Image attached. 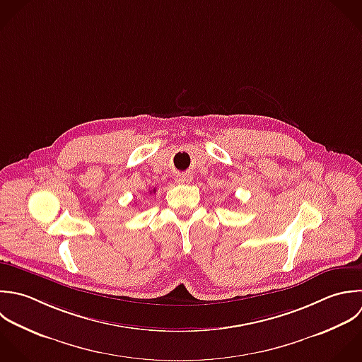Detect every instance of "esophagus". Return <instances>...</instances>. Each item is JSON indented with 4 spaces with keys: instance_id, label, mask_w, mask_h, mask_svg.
Listing matches in <instances>:
<instances>
[{
    "instance_id": "34e87169",
    "label": "esophagus",
    "mask_w": 362,
    "mask_h": 362,
    "mask_svg": "<svg viewBox=\"0 0 362 362\" xmlns=\"http://www.w3.org/2000/svg\"><path fill=\"white\" fill-rule=\"evenodd\" d=\"M175 179H176L177 183H190L193 177L189 173H182V175H177Z\"/></svg>"
}]
</instances>
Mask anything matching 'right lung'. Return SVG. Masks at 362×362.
Listing matches in <instances>:
<instances>
[{"label":"right lung","mask_w":362,"mask_h":362,"mask_svg":"<svg viewBox=\"0 0 362 362\" xmlns=\"http://www.w3.org/2000/svg\"><path fill=\"white\" fill-rule=\"evenodd\" d=\"M153 192H155V190H153Z\"/></svg>","instance_id":"right-lung-1"}]
</instances>
